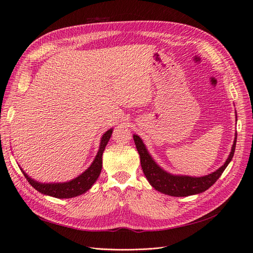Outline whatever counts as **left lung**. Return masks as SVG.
<instances>
[{
	"label": "left lung",
	"instance_id": "8db88e82",
	"mask_svg": "<svg viewBox=\"0 0 253 253\" xmlns=\"http://www.w3.org/2000/svg\"><path fill=\"white\" fill-rule=\"evenodd\" d=\"M133 138L136 144V149L139 153L140 164L143 174L150 182V185L164 194L178 197L194 195L205 192V191L208 190L213 183H215V181L220 177V175L225 171L229 163L231 162L236 144L235 135L230 155L228 156L226 163L221 166L219 169L209 175L202 176V177H192V176L173 175L166 172L154 162V159L151 157L140 137L134 134Z\"/></svg>",
	"mask_w": 253,
	"mask_h": 253
}]
</instances>
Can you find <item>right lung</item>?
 I'll return each mask as SVG.
<instances>
[{
	"label": "right lung",
	"instance_id": "right-lung-1",
	"mask_svg": "<svg viewBox=\"0 0 253 253\" xmlns=\"http://www.w3.org/2000/svg\"><path fill=\"white\" fill-rule=\"evenodd\" d=\"M112 133H113V128H110L109 131H106L102 135L100 145H99V150L94 159V162L91 163V165L87 168V169L81 175H79L78 177H76L70 181L42 183L33 178H30L24 171L22 169L21 170L30 185L42 194L49 195L56 198H72L75 196L81 195L83 193H85L86 191H88L91 188V186L94 185L95 181L99 177V175H100V172L102 169V154L106 144H108L111 138Z\"/></svg>",
	"mask_w": 253,
	"mask_h": 253
}]
</instances>
